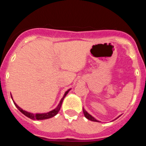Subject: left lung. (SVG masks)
<instances>
[{
    "label": "left lung",
    "mask_w": 146,
    "mask_h": 146,
    "mask_svg": "<svg viewBox=\"0 0 146 146\" xmlns=\"http://www.w3.org/2000/svg\"><path fill=\"white\" fill-rule=\"evenodd\" d=\"M83 113H84V115L85 117H86V118H88V120H90V121H96V122H99V121H97V120L96 119V118H94V117L92 116V115H91L89 114V113H87V111H86L84 109H83Z\"/></svg>",
    "instance_id": "obj_1"
}]
</instances>
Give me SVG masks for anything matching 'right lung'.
<instances>
[{"label": "right lung", "instance_id": "obj_1", "mask_svg": "<svg viewBox=\"0 0 146 146\" xmlns=\"http://www.w3.org/2000/svg\"><path fill=\"white\" fill-rule=\"evenodd\" d=\"M69 91H70V89H69V90H68L67 91H66V93L64 94V96H63V98H62L61 100H60V103L58 104V105L57 108H55V109L52 110V111H50V112H48V113H36V114H33V113H28V112L25 111V110H23L22 108H20V107L18 106L17 104L14 101L13 102H14V103H15V105L17 107V109L19 110H20V111L23 114L25 115V116L28 117V118H31V119H32V120L48 119V118H52V117L55 116V115H56L58 114V113L59 110H60V107H61L62 102H63V101H64V99L65 98V96H66V94L69 93ZM11 99H12V96H11Z\"/></svg>", "mask_w": 146, "mask_h": 146}]
</instances>
